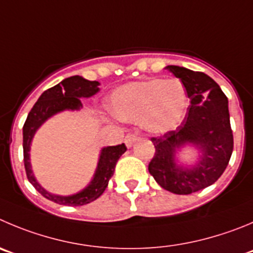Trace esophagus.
<instances>
[{
	"label": "esophagus",
	"mask_w": 253,
	"mask_h": 253,
	"mask_svg": "<svg viewBox=\"0 0 253 253\" xmlns=\"http://www.w3.org/2000/svg\"><path fill=\"white\" fill-rule=\"evenodd\" d=\"M138 140V137L137 136H136V134H133V133H128L126 136V137H125V143H126V146L127 147H132V146H133V143L136 142V141Z\"/></svg>",
	"instance_id": "1"
}]
</instances>
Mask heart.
<instances>
[{"label":"heart","mask_w":253,"mask_h":253,"mask_svg":"<svg viewBox=\"0 0 253 253\" xmlns=\"http://www.w3.org/2000/svg\"><path fill=\"white\" fill-rule=\"evenodd\" d=\"M188 94L177 79H151L122 84L110 94L108 111L120 121L140 122L152 134L180 126L188 110Z\"/></svg>","instance_id":"1"}]
</instances>
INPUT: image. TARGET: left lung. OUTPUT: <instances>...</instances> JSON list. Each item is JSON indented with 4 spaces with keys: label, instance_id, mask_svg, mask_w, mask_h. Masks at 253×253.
Returning <instances> with one entry per match:
<instances>
[{
    "label": "left lung",
    "instance_id": "obj_1",
    "mask_svg": "<svg viewBox=\"0 0 253 253\" xmlns=\"http://www.w3.org/2000/svg\"><path fill=\"white\" fill-rule=\"evenodd\" d=\"M165 68L181 80L191 106L176 131L151 140L156 152L148 171L165 190L190 195L216 182L230 161L233 136L228 100L206 73L172 65ZM185 148L195 152L193 162L182 159Z\"/></svg>",
    "mask_w": 253,
    "mask_h": 253
}]
</instances>
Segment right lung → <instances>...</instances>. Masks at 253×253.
Wrapping results in <instances>:
<instances>
[{"instance_id": "right-lung-1", "label": "right lung", "mask_w": 253, "mask_h": 253, "mask_svg": "<svg viewBox=\"0 0 253 253\" xmlns=\"http://www.w3.org/2000/svg\"><path fill=\"white\" fill-rule=\"evenodd\" d=\"M100 82L88 81L82 76H72L62 80L58 84L51 87L40 96L37 102L27 116L23 126V161L27 178L32 186L49 201L65 206H84L97 200L108 185V181L115 172L119 159L126 152L125 143L119 146H107L101 148L98 161L91 181L86 187L72 195H57L47 191L37 181L31 165V145L40 127L51 117L65 111H80L81 98H89L100 91Z\"/></svg>"}]
</instances>
